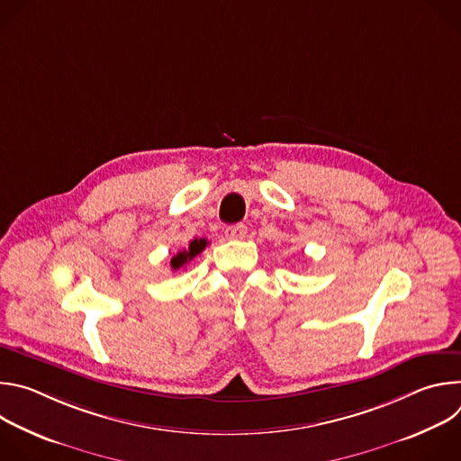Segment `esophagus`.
Masks as SVG:
<instances>
[{"label": "esophagus", "mask_w": 461, "mask_h": 461, "mask_svg": "<svg viewBox=\"0 0 461 461\" xmlns=\"http://www.w3.org/2000/svg\"><path fill=\"white\" fill-rule=\"evenodd\" d=\"M224 233H226V239L230 240H242L248 233V228L244 224H235V226H228Z\"/></svg>", "instance_id": "1"}]
</instances>
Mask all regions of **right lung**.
<instances>
[{
  "label": "right lung",
  "mask_w": 461,
  "mask_h": 461,
  "mask_svg": "<svg viewBox=\"0 0 461 461\" xmlns=\"http://www.w3.org/2000/svg\"><path fill=\"white\" fill-rule=\"evenodd\" d=\"M206 246H208V240H206V239H194V240H191L189 246H187V249H182V251H178L176 255H173V258H171V268H173L175 272L180 270V268H184L193 257L203 253V249H204Z\"/></svg>",
  "instance_id": "right-lung-1"
}]
</instances>
